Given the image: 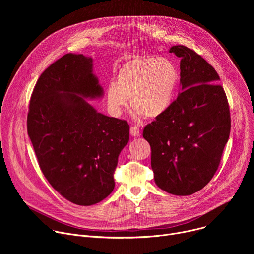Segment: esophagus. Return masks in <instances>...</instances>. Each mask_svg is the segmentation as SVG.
<instances>
[{
	"label": "esophagus",
	"mask_w": 254,
	"mask_h": 254,
	"mask_svg": "<svg viewBox=\"0 0 254 254\" xmlns=\"http://www.w3.org/2000/svg\"><path fill=\"white\" fill-rule=\"evenodd\" d=\"M129 132L132 136H138L139 135V128L135 126H131L130 129H129Z\"/></svg>",
	"instance_id": "34e87169"
}]
</instances>
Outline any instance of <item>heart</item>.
<instances>
[{
	"label": "heart",
	"instance_id": "heart-1",
	"mask_svg": "<svg viewBox=\"0 0 254 254\" xmlns=\"http://www.w3.org/2000/svg\"><path fill=\"white\" fill-rule=\"evenodd\" d=\"M179 82L174 63L164 57L133 56L124 62L105 89L108 112L120 117L127 106L134 117L156 119L171 106Z\"/></svg>",
	"mask_w": 254,
	"mask_h": 254
}]
</instances>
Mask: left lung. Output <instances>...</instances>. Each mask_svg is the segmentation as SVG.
I'll return each instance as SVG.
<instances>
[{
	"label": "left lung",
	"instance_id": "8db88e82",
	"mask_svg": "<svg viewBox=\"0 0 254 254\" xmlns=\"http://www.w3.org/2000/svg\"><path fill=\"white\" fill-rule=\"evenodd\" d=\"M181 58L182 92L143 128L151 166L162 190L188 196L204 188L219 167L231 127L229 104L216 70L194 50L170 49Z\"/></svg>",
	"mask_w": 254,
	"mask_h": 254
}]
</instances>
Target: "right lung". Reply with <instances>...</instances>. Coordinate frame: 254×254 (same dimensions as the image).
<instances>
[{"instance_id": "right-lung-1", "label": "right lung", "mask_w": 254, "mask_h": 254, "mask_svg": "<svg viewBox=\"0 0 254 254\" xmlns=\"http://www.w3.org/2000/svg\"><path fill=\"white\" fill-rule=\"evenodd\" d=\"M92 58L65 54L40 75L32 92L28 134L50 185L80 206L96 204L115 188L119 156L129 138L124 120L97 113L85 98L103 95Z\"/></svg>"}]
</instances>
